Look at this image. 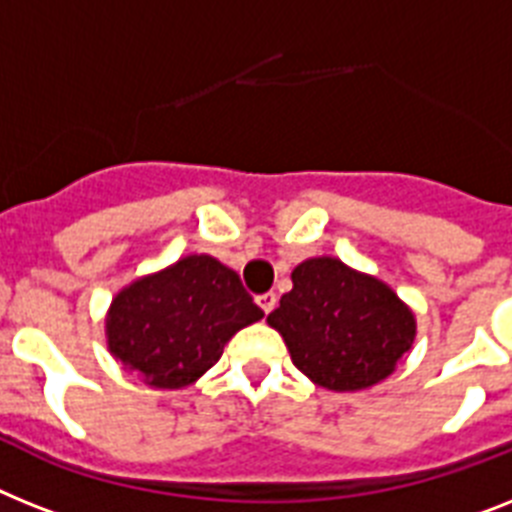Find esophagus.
Wrapping results in <instances>:
<instances>
[{"label":"esophagus","mask_w":512,"mask_h":512,"mask_svg":"<svg viewBox=\"0 0 512 512\" xmlns=\"http://www.w3.org/2000/svg\"><path fill=\"white\" fill-rule=\"evenodd\" d=\"M256 303H259V308L264 311V314H272L274 306H277V295L264 293V295H259V298H256Z\"/></svg>","instance_id":"34e87169"}]
</instances>
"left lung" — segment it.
Masks as SVG:
<instances>
[{"label": "left lung", "instance_id": "left-lung-1", "mask_svg": "<svg viewBox=\"0 0 512 512\" xmlns=\"http://www.w3.org/2000/svg\"><path fill=\"white\" fill-rule=\"evenodd\" d=\"M308 379L335 392L366 390L395 371L416 337L413 311L390 285L332 256L293 269V290L266 316Z\"/></svg>", "mask_w": 512, "mask_h": 512}]
</instances>
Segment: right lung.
<instances>
[{"instance_id":"add662e5","label":"right lung","mask_w":512,"mask_h":512,"mask_svg":"<svg viewBox=\"0 0 512 512\" xmlns=\"http://www.w3.org/2000/svg\"><path fill=\"white\" fill-rule=\"evenodd\" d=\"M261 316L238 274L193 253L114 295L107 345L146 384L180 390L204 377L227 340Z\"/></svg>"}]
</instances>
